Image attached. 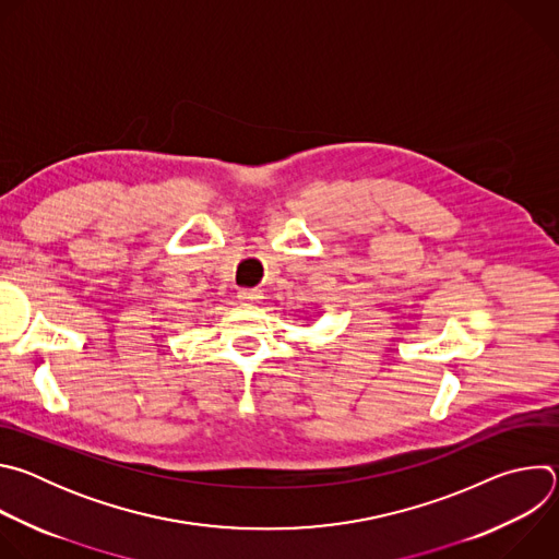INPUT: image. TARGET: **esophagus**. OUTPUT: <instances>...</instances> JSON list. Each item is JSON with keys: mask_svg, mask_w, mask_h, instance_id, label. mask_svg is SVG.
Here are the masks:
<instances>
[{"mask_svg": "<svg viewBox=\"0 0 559 559\" xmlns=\"http://www.w3.org/2000/svg\"><path fill=\"white\" fill-rule=\"evenodd\" d=\"M238 298H241V300H259L261 292L259 289H241V292H238Z\"/></svg>", "mask_w": 559, "mask_h": 559, "instance_id": "1", "label": "esophagus"}]
</instances>
